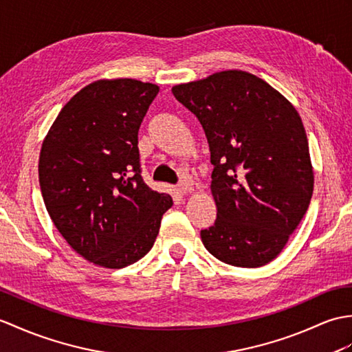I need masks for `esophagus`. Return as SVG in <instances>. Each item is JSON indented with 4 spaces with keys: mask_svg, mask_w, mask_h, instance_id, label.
<instances>
[{
    "mask_svg": "<svg viewBox=\"0 0 352 352\" xmlns=\"http://www.w3.org/2000/svg\"><path fill=\"white\" fill-rule=\"evenodd\" d=\"M177 190L182 193V195H186V193H190L192 190H193V186L190 184V183H187V182H183V183H179L178 184V187H177Z\"/></svg>",
    "mask_w": 352,
    "mask_h": 352,
    "instance_id": "1",
    "label": "esophagus"
}]
</instances>
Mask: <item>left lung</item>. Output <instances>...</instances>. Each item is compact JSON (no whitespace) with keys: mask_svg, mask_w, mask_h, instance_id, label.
Instances as JSON below:
<instances>
[{"mask_svg":"<svg viewBox=\"0 0 352 352\" xmlns=\"http://www.w3.org/2000/svg\"><path fill=\"white\" fill-rule=\"evenodd\" d=\"M206 132L217 207L201 231L225 264L256 268L273 261L309 208L314 168L297 109L265 80L225 70L173 87Z\"/></svg>","mask_w":352,"mask_h":352,"instance_id":"8db88e82","label":"left lung"}]
</instances>
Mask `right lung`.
<instances>
[{"instance_id": "add662e5", "label": "right lung", "mask_w": 352, "mask_h": 352, "mask_svg": "<svg viewBox=\"0 0 352 352\" xmlns=\"http://www.w3.org/2000/svg\"><path fill=\"white\" fill-rule=\"evenodd\" d=\"M159 87L100 79L64 104L43 139L38 182L49 216L84 259L122 268L153 248L168 193L141 177L138 132Z\"/></svg>"}]
</instances>
